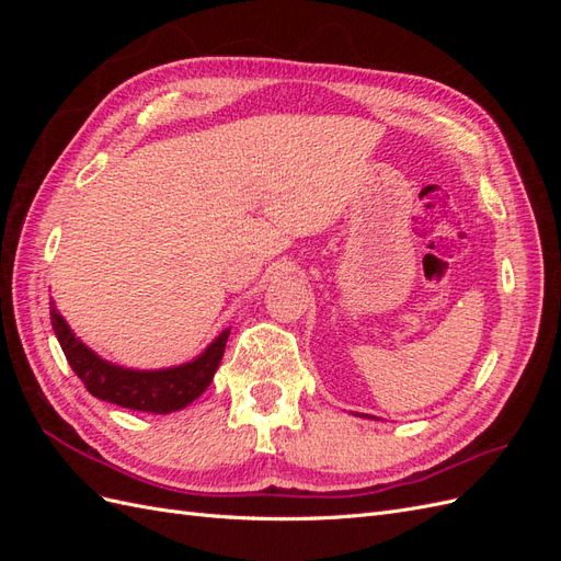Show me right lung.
Returning a JSON list of instances; mask_svg holds the SVG:
<instances>
[{"label": "right lung", "mask_w": 561, "mask_h": 561, "mask_svg": "<svg viewBox=\"0 0 561 561\" xmlns=\"http://www.w3.org/2000/svg\"><path fill=\"white\" fill-rule=\"evenodd\" d=\"M50 325L67 363L93 398L149 414H171L194 402L210 386L229 339V330H225L192 363L165 369H130L103 360L79 342V336H75L58 313L54 299H50Z\"/></svg>", "instance_id": "1"}]
</instances>
